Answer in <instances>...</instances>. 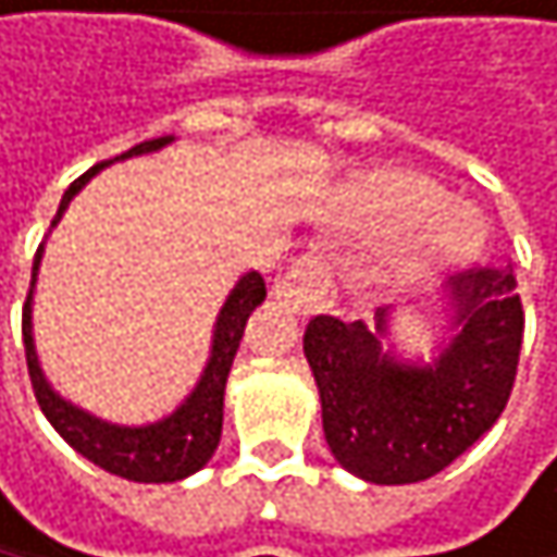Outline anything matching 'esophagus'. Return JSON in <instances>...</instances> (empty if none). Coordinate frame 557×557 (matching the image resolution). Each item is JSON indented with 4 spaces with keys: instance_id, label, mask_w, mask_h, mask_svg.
<instances>
[{
    "instance_id": "esophagus-1",
    "label": "esophagus",
    "mask_w": 557,
    "mask_h": 557,
    "mask_svg": "<svg viewBox=\"0 0 557 557\" xmlns=\"http://www.w3.org/2000/svg\"><path fill=\"white\" fill-rule=\"evenodd\" d=\"M273 297L281 300V304H287V307H294L304 317L333 307L336 284H333V273H330L326 260L317 257V253H304L287 270V276H281V281H276Z\"/></svg>"
}]
</instances>
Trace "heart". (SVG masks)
<instances>
[{"instance_id":"1","label":"heart","mask_w":557,"mask_h":557,"mask_svg":"<svg viewBox=\"0 0 557 557\" xmlns=\"http://www.w3.org/2000/svg\"><path fill=\"white\" fill-rule=\"evenodd\" d=\"M443 190L412 171H373L352 181L343 197V211L376 227L412 224L389 257L396 273H409L425 260H459L469 257L482 227L466 205H440Z\"/></svg>"}]
</instances>
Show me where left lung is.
I'll return each instance as SVG.
<instances>
[{
	"label": "left lung",
	"mask_w": 557,
	"mask_h": 557,
	"mask_svg": "<svg viewBox=\"0 0 557 557\" xmlns=\"http://www.w3.org/2000/svg\"><path fill=\"white\" fill-rule=\"evenodd\" d=\"M449 336L429 360H403L389 343L393 307L376 323L313 317L304 356L317 380L333 459L373 485H409L456 462L502 416L525 313L511 267H479L443 284Z\"/></svg>",
	"instance_id": "left-lung-1"
}]
</instances>
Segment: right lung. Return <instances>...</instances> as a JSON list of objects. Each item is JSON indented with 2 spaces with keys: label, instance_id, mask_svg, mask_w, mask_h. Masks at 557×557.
I'll return each mask as SVG.
<instances>
[{
  "label": "right lung",
  "instance_id": "right-lung-1",
  "mask_svg": "<svg viewBox=\"0 0 557 557\" xmlns=\"http://www.w3.org/2000/svg\"><path fill=\"white\" fill-rule=\"evenodd\" d=\"M171 141H174V135L141 141L132 151L85 171L62 194V205H59V214L52 218V227H59L62 214L72 205V197L98 171H104L114 161H128V158H138V154H154V151L168 148ZM42 253H46V240L38 244V253L32 260V287H28L25 310H22V339H25V363H28L35 399H38V406H42L46 419L55 425V432L78 456H85L98 469H104L111 475H122L128 482H154V485L158 482H181V479L194 475L197 469H205L211 462L218 443H221L227 373H231V363L237 356L247 317L267 297L263 276L257 270H250L227 294V300H224V307H221V313L214 320L208 363H205L201 376H197L194 389L181 399V406H174L168 416H161L154 422L122 425V422H108V419L91 416L88 409L69 403L65 396H59L52 389V383L42 373V363H38V352H35V333H32V300H35V284H38V267H42Z\"/></svg>",
  "mask_w": 557,
  "mask_h": 557
}]
</instances>
